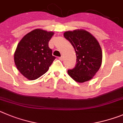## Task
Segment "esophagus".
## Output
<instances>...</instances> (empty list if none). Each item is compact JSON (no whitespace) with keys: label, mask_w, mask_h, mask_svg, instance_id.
Wrapping results in <instances>:
<instances>
[{"label":"esophagus","mask_w":123,"mask_h":123,"mask_svg":"<svg viewBox=\"0 0 123 123\" xmlns=\"http://www.w3.org/2000/svg\"><path fill=\"white\" fill-rule=\"evenodd\" d=\"M63 58H64V57H63V56H61L60 57H59V59L60 61H62L63 60Z\"/></svg>","instance_id":"1"}]
</instances>
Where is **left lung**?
Segmentation results:
<instances>
[{"label":"left lung","mask_w":123,"mask_h":123,"mask_svg":"<svg viewBox=\"0 0 123 123\" xmlns=\"http://www.w3.org/2000/svg\"><path fill=\"white\" fill-rule=\"evenodd\" d=\"M64 36L72 44L77 55V64L75 68L67 70L68 74L77 82L91 80L100 68L102 61V52L98 41L83 29L67 31Z\"/></svg>","instance_id":"8db88e82"}]
</instances>
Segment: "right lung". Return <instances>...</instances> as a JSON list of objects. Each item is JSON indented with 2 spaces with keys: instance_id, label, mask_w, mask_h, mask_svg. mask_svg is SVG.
<instances>
[{
  "instance_id": "right-lung-1",
  "label": "right lung",
  "mask_w": 123,
  "mask_h": 123,
  "mask_svg": "<svg viewBox=\"0 0 123 123\" xmlns=\"http://www.w3.org/2000/svg\"><path fill=\"white\" fill-rule=\"evenodd\" d=\"M54 35L36 29L24 35L18 44L14 61L19 72L29 80H34L45 74L56 57L52 55L48 42Z\"/></svg>"
}]
</instances>
